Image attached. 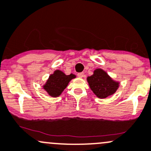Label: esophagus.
Here are the masks:
<instances>
[{
  "mask_svg": "<svg viewBox=\"0 0 151 151\" xmlns=\"http://www.w3.org/2000/svg\"><path fill=\"white\" fill-rule=\"evenodd\" d=\"M78 78H83V77H84V73H78Z\"/></svg>",
  "mask_w": 151,
  "mask_h": 151,
  "instance_id": "1",
  "label": "esophagus"
}]
</instances>
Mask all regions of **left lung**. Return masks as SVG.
<instances>
[{
	"mask_svg": "<svg viewBox=\"0 0 151 151\" xmlns=\"http://www.w3.org/2000/svg\"><path fill=\"white\" fill-rule=\"evenodd\" d=\"M89 86L98 98L106 99L112 96L119 87V81H115L101 68H97L93 71V74L87 78Z\"/></svg>",
	"mask_w": 151,
	"mask_h": 151,
	"instance_id": "obj_1",
	"label": "left lung"
}]
</instances>
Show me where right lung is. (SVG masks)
Returning <instances> with one entry per match:
<instances>
[{
	"label": "right lung",
	"mask_w": 151,
	"mask_h": 151,
	"mask_svg": "<svg viewBox=\"0 0 151 151\" xmlns=\"http://www.w3.org/2000/svg\"><path fill=\"white\" fill-rule=\"evenodd\" d=\"M75 78H76V76L73 73L66 75L61 70H56L49 76L42 87L48 95L55 98L61 96L64 89L68 86L70 81Z\"/></svg>",
	"instance_id": "add662e5"
}]
</instances>
